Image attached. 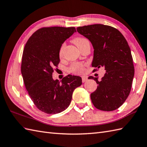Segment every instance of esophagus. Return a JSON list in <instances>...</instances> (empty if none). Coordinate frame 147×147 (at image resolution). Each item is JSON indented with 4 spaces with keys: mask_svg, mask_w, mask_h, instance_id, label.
<instances>
[{
    "mask_svg": "<svg viewBox=\"0 0 147 147\" xmlns=\"http://www.w3.org/2000/svg\"><path fill=\"white\" fill-rule=\"evenodd\" d=\"M87 77H85V76L82 77V82H86V81H87Z\"/></svg>",
    "mask_w": 147,
    "mask_h": 147,
    "instance_id": "34e87169",
    "label": "esophagus"
}]
</instances>
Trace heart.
<instances>
[{"label": "heart", "mask_w": 147, "mask_h": 147, "mask_svg": "<svg viewBox=\"0 0 147 147\" xmlns=\"http://www.w3.org/2000/svg\"><path fill=\"white\" fill-rule=\"evenodd\" d=\"M74 41L77 45V47L79 48V49H80V48L82 47L85 43H86L87 42H89L88 40H87L86 38H77L76 39H75ZM65 46V44L63 43L61 45V46L60 48V50H59L60 57L63 56ZM84 70V65L81 63H74L71 65L70 67V71L74 74H80Z\"/></svg>", "instance_id": "b5f03b06"}]
</instances>
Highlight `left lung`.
<instances>
[{"mask_svg":"<svg viewBox=\"0 0 147 147\" xmlns=\"http://www.w3.org/2000/svg\"><path fill=\"white\" fill-rule=\"evenodd\" d=\"M77 30L92 45V66L97 69L104 67L106 70L100 81L92 76L88 78L98 84L90 94L92 104L97 109L105 111L119 108L129 96L135 74L128 42L118 29L109 26L88 25L78 27Z\"/></svg>","mask_w":147,"mask_h":147,"instance_id":"obj_1","label":"left lung"}]
</instances>
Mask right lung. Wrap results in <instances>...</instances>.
Segmentation results:
<instances>
[{
    "label": "right lung",
    "instance_id": "add662e5",
    "mask_svg": "<svg viewBox=\"0 0 147 147\" xmlns=\"http://www.w3.org/2000/svg\"><path fill=\"white\" fill-rule=\"evenodd\" d=\"M76 28L39 29L26 44L21 74L26 89L37 108L47 114L63 111L70 105L74 90L82 85V78L68 75L60 81L52 74L60 62V48Z\"/></svg>",
    "mask_w": 147,
    "mask_h": 147
}]
</instances>
